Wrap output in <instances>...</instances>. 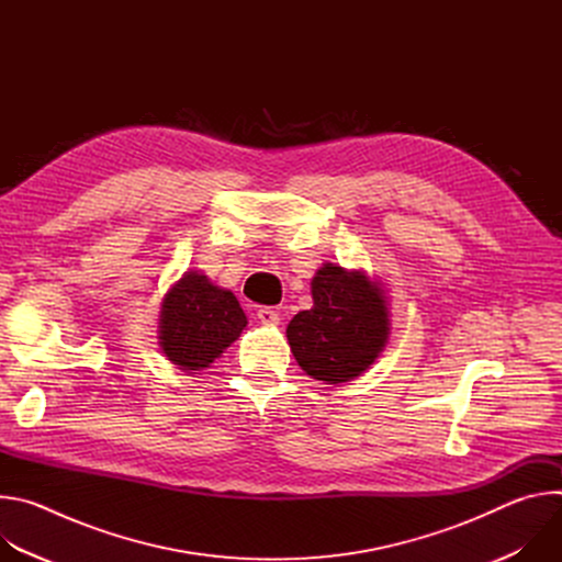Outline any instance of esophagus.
<instances>
[{
  "label": "esophagus",
  "instance_id": "obj_1",
  "mask_svg": "<svg viewBox=\"0 0 562 562\" xmlns=\"http://www.w3.org/2000/svg\"><path fill=\"white\" fill-rule=\"evenodd\" d=\"M258 319L262 325H278L280 323V313L271 306H260L258 308Z\"/></svg>",
  "mask_w": 562,
  "mask_h": 562
}]
</instances>
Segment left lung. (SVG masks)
I'll use <instances>...</instances> for the list:
<instances>
[{
	"mask_svg": "<svg viewBox=\"0 0 562 562\" xmlns=\"http://www.w3.org/2000/svg\"><path fill=\"white\" fill-rule=\"evenodd\" d=\"M313 306L286 327L297 364L315 380L340 384L371 367L389 336L380 289L360 271L325 265L311 282Z\"/></svg>",
	"mask_w": 562,
	"mask_h": 562,
	"instance_id": "obj_1",
	"label": "left lung"
}]
</instances>
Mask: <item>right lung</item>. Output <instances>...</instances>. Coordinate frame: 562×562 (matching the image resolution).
Wrapping results in <instances>:
<instances>
[{
  "mask_svg": "<svg viewBox=\"0 0 562 562\" xmlns=\"http://www.w3.org/2000/svg\"><path fill=\"white\" fill-rule=\"evenodd\" d=\"M247 327V315L231 291L189 271L165 297L159 347L184 371L209 367Z\"/></svg>",
  "mask_w": 562,
  "mask_h": 562,
  "instance_id": "right-lung-1",
  "label": "right lung"
}]
</instances>
